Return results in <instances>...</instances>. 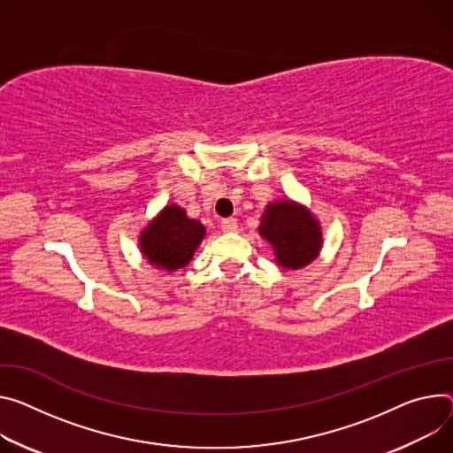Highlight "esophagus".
Returning <instances> with one entry per match:
<instances>
[{"label": "esophagus", "instance_id": "esophagus-1", "mask_svg": "<svg viewBox=\"0 0 453 453\" xmlns=\"http://www.w3.org/2000/svg\"><path fill=\"white\" fill-rule=\"evenodd\" d=\"M220 227H222L224 231L231 233V231H236L238 222H236V219H233V217H229V219H222V220H220Z\"/></svg>", "mask_w": 453, "mask_h": 453}]
</instances>
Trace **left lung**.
Wrapping results in <instances>:
<instances>
[{
	"label": "left lung",
	"mask_w": 453,
	"mask_h": 453,
	"mask_svg": "<svg viewBox=\"0 0 453 453\" xmlns=\"http://www.w3.org/2000/svg\"><path fill=\"white\" fill-rule=\"evenodd\" d=\"M260 234L273 245L278 265L287 269L307 265L321 248L318 222L293 202L269 203L262 217Z\"/></svg>",
	"instance_id": "obj_1"
}]
</instances>
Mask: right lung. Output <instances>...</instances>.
Instances as JSON below:
<instances>
[{"instance_id":"1","label":"right lung","mask_w":453,"mask_h":453,"mask_svg":"<svg viewBox=\"0 0 453 453\" xmlns=\"http://www.w3.org/2000/svg\"><path fill=\"white\" fill-rule=\"evenodd\" d=\"M203 226L188 219L179 205H168L141 236V250L151 265L175 271L189 264L200 240Z\"/></svg>"}]
</instances>
